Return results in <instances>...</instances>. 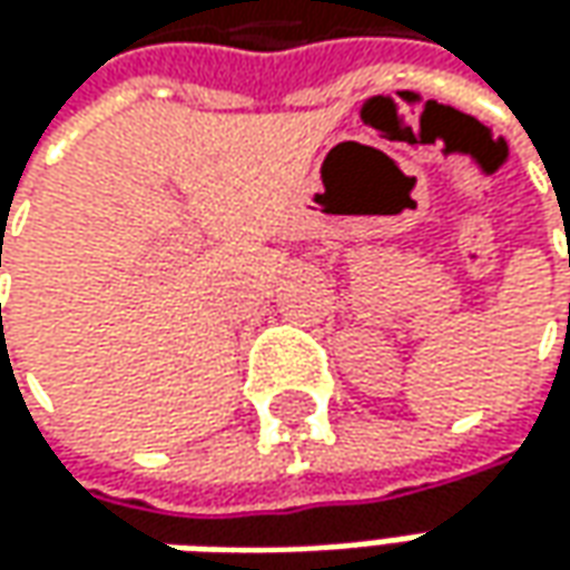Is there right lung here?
<instances>
[{"label": "right lung", "instance_id": "1", "mask_svg": "<svg viewBox=\"0 0 570 570\" xmlns=\"http://www.w3.org/2000/svg\"><path fill=\"white\" fill-rule=\"evenodd\" d=\"M0 267H2V248H0Z\"/></svg>", "mask_w": 570, "mask_h": 570}]
</instances>
